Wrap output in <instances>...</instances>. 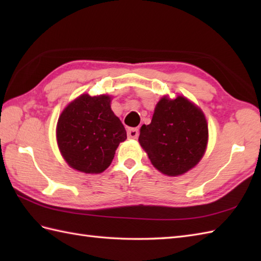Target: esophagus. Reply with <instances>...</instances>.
Here are the masks:
<instances>
[{"label": "esophagus", "instance_id": "esophagus-1", "mask_svg": "<svg viewBox=\"0 0 261 261\" xmlns=\"http://www.w3.org/2000/svg\"><path fill=\"white\" fill-rule=\"evenodd\" d=\"M139 137V130L137 127H131V129L127 130V138L130 139H137Z\"/></svg>", "mask_w": 261, "mask_h": 261}]
</instances>
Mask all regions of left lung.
<instances>
[{
    "label": "left lung",
    "mask_w": 261,
    "mask_h": 261,
    "mask_svg": "<svg viewBox=\"0 0 261 261\" xmlns=\"http://www.w3.org/2000/svg\"><path fill=\"white\" fill-rule=\"evenodd\" d=\"M207 122L202 110L184 96H164L150 124L140 129L139 143L163 174L178 176L198 164L207 146Z\"/></svg>",
    "instance_id": "1"
}]
</instances>
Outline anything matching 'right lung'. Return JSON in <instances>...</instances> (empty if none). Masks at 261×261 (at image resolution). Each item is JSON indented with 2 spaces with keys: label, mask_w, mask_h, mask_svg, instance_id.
<instances>
[{
  "label": "right lung",
  "mask_w": 261,
  "mask_h": 261,
  "mask_svg": "<svg viewBox=\"0 0 261 261\" xmlns=\"http://www.w3.org/2000/svg\"><path fill=\"white\" fill-rule=\"evenodd\" d=\"M57 142L71 168L99 174L112 163L116 148L126 139V131L111 110L109 95L82 94L60 114Z\"/></svg>",
  "instance_id": "obj_1"
}]
</instances>
